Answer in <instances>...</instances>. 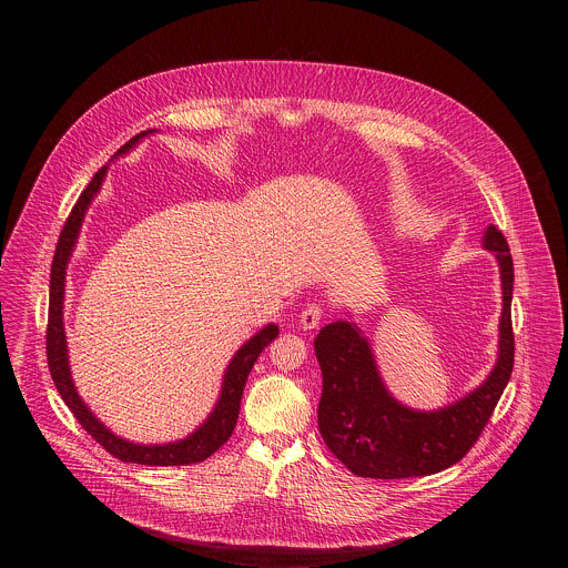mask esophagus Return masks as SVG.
Instances as JSON below:
<instances>
[{"instance_id": "esophagus-1", "label": "esophagus", "mask_w": 568, "mask_h": 568, "mask_svg": "<svg viewBox=\"0 0 568 568\" xmlns=\"http://www.w3.org/2000/svg\"><path fill=\"white\" fill-rule=\"evenodd\" d=\"M321 316H323V307H321L318 303H310V305H305V307L301 310V314H298L301 328H305V331L316 328L318 323H321Z\"/></svg>"}]
</instances>
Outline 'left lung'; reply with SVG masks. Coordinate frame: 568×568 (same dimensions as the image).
Here are the masks:
<instances>
[{
	"label": "left lung",
	"mask_w": 568,
	"mask_h": 568,
	"mask_svg": "<svg viewBox=\"0 0 568 568\" xmlns=\"http://www.w3.org/2000/svg\"><path fill=\"white\" fill-rule=\"evenodd\" d=\"M483 247L495 252L504 307L499 355L485 382L438 412L399 404L384 386L373 348L353 321H335L314 339L323 375L318 432L328 449L357 476L407 478L443 471L458 463L488 425L513 375V256L504 233L490 224Z\"/></svg>",
	"instance_id": "8db88e82"
}]
</instances>
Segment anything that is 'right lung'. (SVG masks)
<instances>
[{
    "label": "right lung",
    "instance_id": "add662e5",
    "mask_svg": "<svg viewBox=\"0 0 568 568\" xmlns=\"http://www.w3.org/2000/svg\"><path fill=\"white\" fill-rule=\"evenodd\" d=\"M154 130H145L136 136H132L125 145L119 148V152L114 154L121 156L128 150H132L143 136L152 134ZM108 175V166H103L94 180L88 184V189L80 193L78 202L73 204L60 237H58V247H55V256L51 263V283H49V323H47V362H49V371L53 377V384L60 393V397L64 399L67 407L71 409L73 418L80 423L99 445H103L105 452H110L112 456H116L123 463H139V465H191V463H202L206 460L211 454H215L233 434V427L237 423V414H240V399H242V390H245L247 377L258 359V355L278 337V326L276 323H270L263 331H258L245 346H240V351L233 355V359L229 362L226 371H224V379H222V390L217 397L215 409L211 412V416L204 420V425H200L191 436H186L184 440L178 443H166V445H136L130 443L116 434H112L92 412L88 404L80 399L73 379H71V371H69V357H67V337H64V323H62V305H64V276H67V265L69 258L73 254L75 240L80 233V224H83V217L94 200V195L101 191L103 180Z\"/></svg>",
    "mask_w": 568,
    "mask_h": 568
}]
</instances>
